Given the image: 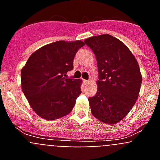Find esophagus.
<instances>
[{
	"label": "esophagus",
	"mask_w": 160,
	"mask_h": 160,
	"mask_svg": "<svg viewBox=\"0 0 160 160\" xmlns=\"http://www.w3.org/2000/svg\"><path fill=\"white\" fill-rule=\"evenodd\" d=\"M84 83H88L89 82V80H83Z\"/></svg>",
	"instance_id": "34e87169"
}]
</instances>
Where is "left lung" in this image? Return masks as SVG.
I'll return each instance as SVG.
<instances>
[{"instance_id":"left-lung-1","label":"left lung","mask_w":160,"mask_h":160,"mask_svg":"<svg viewBox=\"0 0 160 160\" xmlns=\"http://www.w3.org/2000/svg\"><path fill=\"white\" fill-rule=\"evenodd\" d=\"M92 49L98 70V90L89 98L93 115L114 124L124 118L138 98L142 75L138 62L125 44L109 34L84 41Z\"/></svg>"}]
</instances>
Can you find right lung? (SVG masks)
<instances>
[{"label":"right lung","mask_w":160,"mask_h":160,"mask_svg":"<svg viewBox=\"0 0 160 160\" xmlns=\"http://www.w3.org/2000/svg\"><path fill=\"white\" fill-rule=\"evenodd\" d=\"M83 42L58 41L30 55L21 72L22 87L34 112L54 120L71 112L81 94L82 80L66 78Z\"/></svg>","instance_id":"obj_1"}]
</instances>
